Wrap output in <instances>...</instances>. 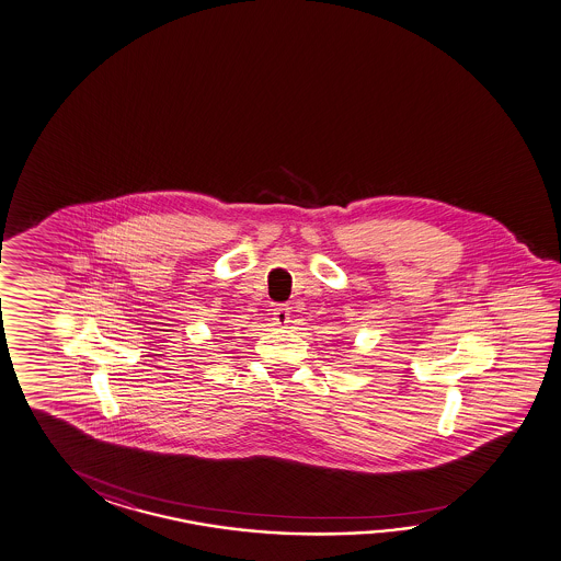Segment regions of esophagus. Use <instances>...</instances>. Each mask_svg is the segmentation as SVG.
Returning a JSON list of instances; mask_svg holds the SVG:
<instances>
[{"mask_svg": "<svg viewBox=\"0 0 561 561\" xmlns=\"http://www.w3.org/2000/svg\"><path fill=\"white\" fill-rule=\"evenodd\" d=\"M274 321L277 328H286L287 323H291V311L289 307L279 306L274 309Z\"/></svg>", "mask_w": 561, "mask_h": 561, "instance_id": "34e87169", "label": "esophagus"}]
</instances>
